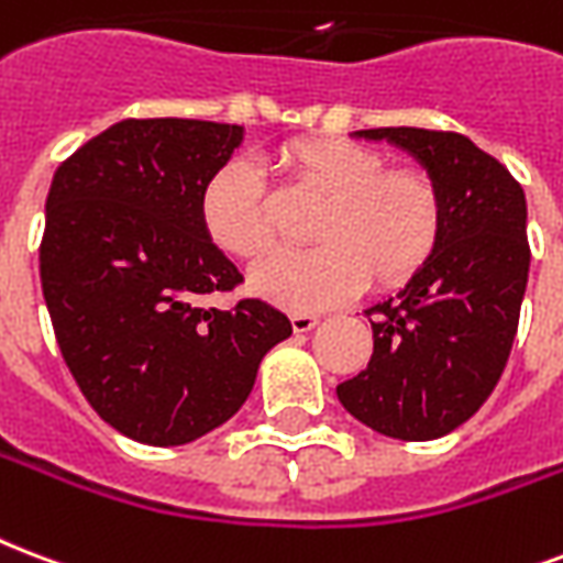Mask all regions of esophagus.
I'll use <instances>...</instances> for the list:
<instances>
[{
    "label": "esophagus",
    "instance_id": "34e87169",
    "mask_svg": "<svg viewBox=\"0 0 563 563\" xmlns=\"http://www.w3.org/2000/svg\"><path fill=\"white\" fill-rule=\"evenodd\" d=\"M319 324V316H312V312H295L291 316V330L295 333H307V330H312Z\"/></svg>",
    "mask_w": 563,
    "mask_h": 563
}]
</instances>
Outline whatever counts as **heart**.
Returning <instances> with one entry per match:
<instances>
[{
    "instance_id": "heart-1",
    "label": "heart",
    "mask_w": 563,
    "mask_h": 563,
    "mask_svg": "<svg viewBox=\"0 0 563 563\" xmlns=\"http://www.w3.org/2000/svg\"><path fill=\"white\" fill-rule=\"evenodd\" d=\"M291 186L324 200L316 251L277 253L253 268V289L289 310H319L372 280L398 289L431 263L445 227L437 179L419 167H389L375 147L351 139H300L277 150ZM200 221L221 251L256 260L274 247L272 191L244 158H230L206 179Z\"/></svg>"
}]
</instances>
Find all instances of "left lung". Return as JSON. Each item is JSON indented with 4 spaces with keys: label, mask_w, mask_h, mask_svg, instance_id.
Masks as SVG:
<instances>
[{
    "label": "left lung",
    "mask_w": 563,
    "mask_h": 563,
    "mask_svg": "<svg viewBox=\"0 0 563 563\" xmlns=\"http://www.w3.org/2000/svg\"><path fill=\"white\" fill-rule=\"evenodd\" d=\"M393 141L437 179L445 227L431 263L366 310L375 351L336 386L342 407L396 440H437L470 419L499 384L529 283L526 195L499 158L440 129H360Z\"/></svg>",
    "instance_id": "8db88e82"
}]
</instances>
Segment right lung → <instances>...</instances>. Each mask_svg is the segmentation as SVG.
Returning <instances> with one entry per match:
<instances>
[{
    "label": "right lung",
    "mask_w": 563,
    "mask_h": 563,
    "mask_svg": "<svg viewBox=\"0 0 563 563\" xmlns=\"http://www.w3.org/2000/svg\"><path fill=\"white\" fill-rule=\"evenodd\" d=\"M242 141L212 120L129 118L55 170L41 286L81 396L129 440L183 445L224 424L291 333L260 298H206L244 280L200 221V191Z\"/></svg>",
    "instance_id": "add662e5"
}]
</instances>
